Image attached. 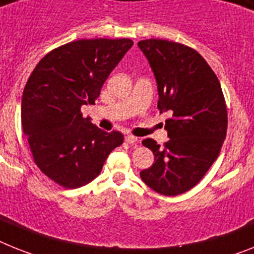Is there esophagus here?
I'll return each instance as SVG.
<instances>
[{
	"mask_svg": "<svg viewBox=\"0 0 254 254\" xmlns=\"http://www.w3.org/2000/svg\"><path fill=\"white\" fill-rule=\"evenodd\" d=\"M125 142L129 144H134L138 142V138L134 137V135H131V134H127V137H125Z\"/></svg>",
	"mask_w": 254,
	"mask_h": 254,
	"instance_id": "1",
	"label": "esophagus"
}]
</instances>
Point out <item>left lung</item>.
<instances>
[{"label":"left lung","instance_id":"8db88e82","mask_svg":"<svg viewBox=\"0 0 254 254\" xmlns=\"http://www.w3.org/2000/svg\"><path fill=\"white\" fill-rule=\"evenodd\" d=\"M138 48L156 78L157 108L172 114L164 148L151 138L142 140L155 161L140 178L161 195H180L199 183L221 152L227 130L222 89L205 59L189 46L151 38Z\"/></svg>","mask_w":254,"mask_h":254}]
</instances>
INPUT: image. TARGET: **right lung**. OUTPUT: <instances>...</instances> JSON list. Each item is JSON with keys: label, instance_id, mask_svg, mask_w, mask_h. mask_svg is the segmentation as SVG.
<instances>
[{"label": "right lung", "instance_id": "add662e5", "mask_svg": "<svg viewBox=\"0 0 254 254\" xmlns=\"http://www.w3.org/2000/svg\"><path fill=\"white\" fill-rule=\"evenodd\" d=\"M133 41L78 40L46 54L29 76L22 97L23 133L45 176L76 189L101 173L111 151L124 142L120 131L102 130L82 117Z\"/></svg>", "mask_w": 254, "mask_h": 254}]
</instances>
